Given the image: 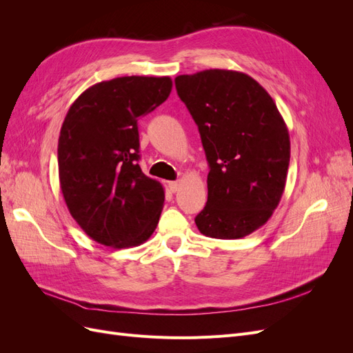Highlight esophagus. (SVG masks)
I'll list each match as a JSON object with an SVG mask.
<instances>
[{"mask_svg":"<svg viewBox=\"0 0 353 353\" xmlns=\"http://www.w3.org/2000/svg\"><path fill=\"white\" fill-rule=\"evenodd\" d=\"M179 183H178V181H172V183H169V190L170 191H172V193H176V191L179 190Z\"/></svg>","mask_w":353,"mask_h":353,"instance_id":"34e87169","label":"esophagus"}]
</instances>
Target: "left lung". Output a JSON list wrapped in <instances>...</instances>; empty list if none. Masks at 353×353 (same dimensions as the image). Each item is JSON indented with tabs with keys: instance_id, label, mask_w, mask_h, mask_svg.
I'll list each match as a JSON object with an SVG mask.
<instances>
[{
	"instance_id": "8db88e82",
	"label": "left lung",
	"mask_w": 353,
	"mask_h": 353,
	"mask_svg": "<svg viewBox=\"0 0 353 353\" xmlns=\"http://www.w3.org/2000/svg\"><path fill=\"white\" fill-rule=\"evenodd\" d=\"M209 162L208 203L196 216L206 237L236 240L266 223L284 193L290 135L271 95L237 70L175 78Z\"/></svg>"
}]
</instances>
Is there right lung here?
Returning <instances> with one entry per match:
<instances>
[{
    "label": "right lung",
    "mask_w": 353,
    "mask_h": 353,
    "mask_svg": "<svg viewBox=\"0 0 353 353\" xmlns=\"http://www.w3.org/2000/svg\"><path fill=\"white\" fill-rule=\"evenodd\" d=\"M172 91L169 77H122L85 90L59 137V179L73 219L109 248L140 245L154 232L165 190L143 174L137 121Z\"/></svg>",
    "instance_id": "1"
}]
</instances>
